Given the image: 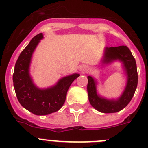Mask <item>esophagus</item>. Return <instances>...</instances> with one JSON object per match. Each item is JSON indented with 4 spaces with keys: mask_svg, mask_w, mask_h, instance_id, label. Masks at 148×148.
<instances>
[{
    "mask_svg": "<svg viewBox=\"0 0 148 148\" xmlns=\"http://www.w3.org/2000/svg\"><path fill=\"white\" fill-rule=\"evenodd\" d=\"M80 70H81L82 73H86V72L89 70V67L86 66V65H83V66H81L80 67Z\"/></svg>",
    "mask_w": 148,
    "mask_h": 148,
    "instance_id": "obj_1",
    "label": "esophagus"
}]
</instances>
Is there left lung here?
<instances>
[{
	"label": "left lung",
	"instance_id": "1",
	"mask_svg": "<svg viewBox=\"0 0 148 148\" xmlns=\"http://www.w3.org/2000/svg\"><path fill=\"white\" fill-rule=\"evenodd\" d=\"M116 61L123 64L127 76L126 85L121 95L116 99H107L97 92V81L92 76H87V92L89 103L96 110L102 113H115L126 106L134 96L138 83V74L135 59L127 46L105 47L101 62L108 64Z\"/></svg>",
	"mask_w": 148,
	"mask_h": 148
}]
</instances>
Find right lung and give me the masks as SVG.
Wrapping results in <instances>:
<instances>
[{
    "label": "right lung",
    "instance_id": "obj_1",
    "mask_svg": "<svg viewBox=\"0 0 148 148\" xmlns=\"http://www.w3.org/2000/svg\"><path fill=\"white\" fill-rule=\"evenodd\" d=\"M42 34L36 35L19 56L14 66L13 83L17 100L23 107L36 115H47L57 112L66 100L69 87L79 74L74 73L62 78L51 87L40 89L34 83L30 75L32 55Z\"/></svg>",
    "mask_w": 148,
    "mask_h": 148
}]
</instances>
